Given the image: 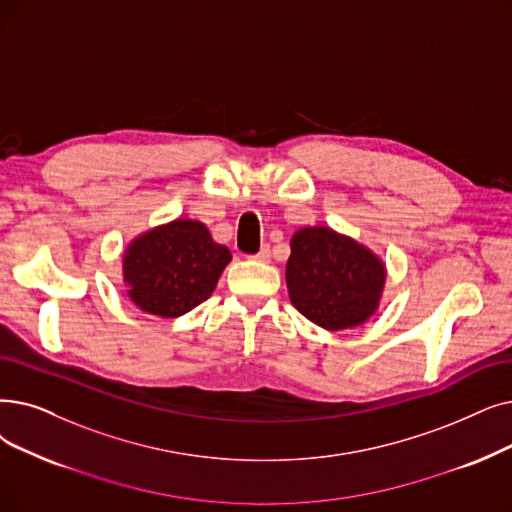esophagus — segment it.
I'll list each match as a JSON object with an SVG mask.
<instances>
[{"mask_svg":"<svg viewBox=\"0 0 512 512\" xmlns=\"http://www.w3.org/2000/svg\"><path fill=\"white\" fill-rule=\"evenodd\" d=\"M270 257H272V253H270V244H263V247L259 249V253H257V255H253V259H257V261H270Z\"/></svg>","mask_w":512,"mask_h":512,"instance_id":"34e87169","label":"esophagus"}]
</instances>
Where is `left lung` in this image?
Returning <instances> with one entry per match:
<instances>
[{"label":"left lung","instance_id":"1","mask_svg":"<svg viewBox=\"0 0 512 512\" xmlns=\"http://www.w3.org/2000/svg\"><path fill=\"white\" fill-rule=\"evenodd\" d=\"M387 268L366 244L328 226L293 234L286 261L291 303L324 330H347L368 322L381 305Z\"/></svg>","mask_w":512,"mask_h":512}]
</instances>
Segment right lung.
Wrapping results in <instances>:
<instances>
[{
	"instance_id": "right-lung-1",
	"label": "right lung",
	"mask_w": 512,
	"mask_h": 512,
	"mask_svg": "<svg viewBox=\"0 0 512 512\" xmlns=\"http://www.w3.org/2000/svg\"><path fill=\"white\" fill-rule=\"evenodd\" d=\"M230 261V251L205 224L177 217L127 244L123 282L133 305L146 314L180 318L211 297Z\"/></svg>"
}]
</instances>
